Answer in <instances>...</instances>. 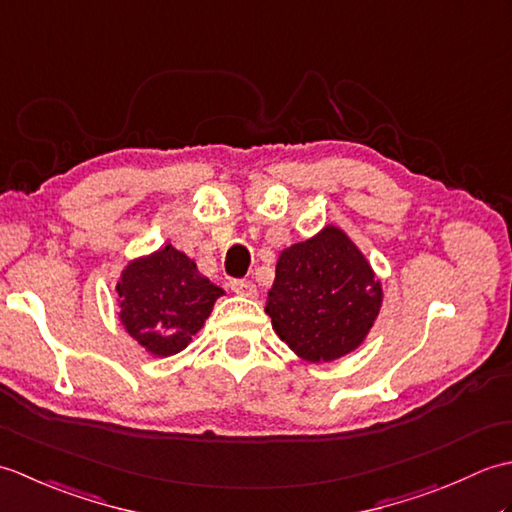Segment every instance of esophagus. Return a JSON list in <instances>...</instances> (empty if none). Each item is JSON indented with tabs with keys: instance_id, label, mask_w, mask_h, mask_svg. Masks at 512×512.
<instances>
[{
	"instance_id": "esophagus-1",
	"label": "esophagus",
	"mask_w": 512,
	"mask_h": 512,
	"mask_svg": "<svg viewBox=\"0 0 512 512\" xmlns=\"http://www.w3.org/2000/svg\"><path fill=\"white\" fill-rule=\"evenodd\" d=\"M231 290L237 292V295H242V297H257V288H255L253 281H248V279H233Z\"/></svg>"
}]
</instances>
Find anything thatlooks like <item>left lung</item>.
Instances as JSON below:
<instances>
[{
  "label": "left lung",
  "mask_w": 512,
  "mask_h": 512,
  "mask_svg": "<svg viewBox=\"0 0 512 512\" xmlns=\"http://www.w3.org/2000/svg\"><path fill=\"white\" fill-rule=\"evenodd\" d=\"M383 306V286L341 228L281 250L266 314L303 361L330 363L354 352Z\"/></svg>",
  "instance_id": "1"
}]
</instances>
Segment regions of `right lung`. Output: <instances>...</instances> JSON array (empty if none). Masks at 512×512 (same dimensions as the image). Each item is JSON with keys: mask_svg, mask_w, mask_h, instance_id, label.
Wrapping results in <instances>:
<instances>
[{"mask_svg": "<svg viewBox=\"0 0 512 512\" xmlns=\"http://www.w3.org/2000/svg\"><path fill=\"white\" fill-rule=\"evenodd\" d=\"M123 328L154 356H173L191 343L224 295L171 244L129 262L116 284Z\"/></svg>", "mask_w": 512, "mask_h": 512, "instance_id": "obj_1", "label": "right lung"}]
</instances>
